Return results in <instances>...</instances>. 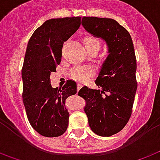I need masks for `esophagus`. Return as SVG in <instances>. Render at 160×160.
<instances>
[{
	"label": "esophagus",
	"mask_w": 160,
	"mask_h": 160,
	"mask_svg": "<svg viewBox=\"0 0 160 160\" xmlns=\"http://www.w3.org/2000/svg\"><path fill=\"white\" fill-rule=\"evenodd\" d=\"M81 88H82V85H81L80 83H79L78 85H77V89H78V90H80Z\"/></svg>",
	"instance_id": "34e87169"
}]
</instances>
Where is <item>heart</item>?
<instances>
[{
    "label": "heart",
    "mask_w": 160,
    "mask_h": 160,
    "mask_svg": "<svg viewBox=\"0 0 160 160\" xmlns=\"http://www.w3.org/2000/svg\"><path fill=\"white\" fill-rule=\"evenodd\" d=\"M84 44L87 50L92 48H97L99 49L101 42L99 39L92 35H87L84 38ZM94 73V69L89 66H76L72 68L69 72V77L74 80L78 81H87L90 77Z\"/></svg>",
    "instance_id": "heart-1"
}]
</instances>
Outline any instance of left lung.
Segmentation results:
<instances>
[{
	"instance_id": "8db88e82",
	"label": "left lung",
	"mask_w": 160,
	"mask_h": 160,
	"mask_svg": "<svg viewBox=\"0 0 160 160\" xmlns=\"http://www.w3.org/2000/svg\"><path fill=\"white\" fill-rule=\"evenodd\" d=\"M85 29L107 41L109 55L96 79L101 88L83 87L79 95L85 99V112L92 131L109 137L122 130L129 121L137 90V61L130 33L115 20L85 16Z\"/></svg>"
}]
</instances>
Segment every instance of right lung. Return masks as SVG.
<instances>
[{"instance_id": "add662e5", "label": "right lung", "mask_w": 160, "mask_h": 160, "mask_svg": "<svg viewBox=\"0 0 160 160\" xmlns=\"http://www.w3.org/2000/svg\"><path fill=\"white\" fill-rule=\"evenodd\" d=\"M81 17L51 19L35 30L28 41L22 69V99L30 125L45 137H59L68 127L66 100L76 94L77 84L68 80L53 88L50 74L56 72L64 41L79 29Z\"/></svg>"}]
</instances>
